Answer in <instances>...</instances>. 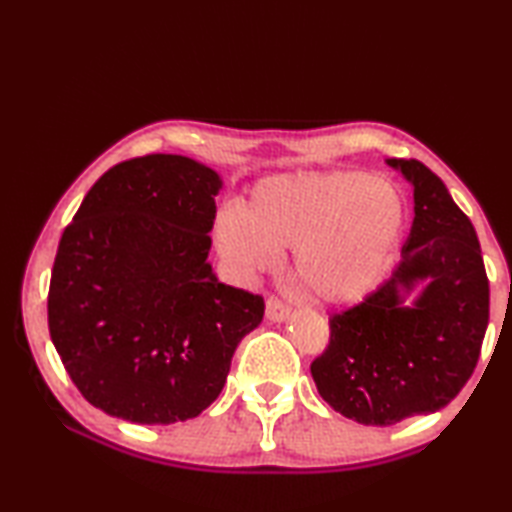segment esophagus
Returning <instances> with one entry per match:
<instances>
[{
	"instance_id": "obj_1",
	"label": "esophagus",
	"mask_w": 512,
	"mask_h": 512,
	"mask_svg": "<svg viewBox=\"0 0 512 512\" xmlns=\"http://www.w3.org/2000/svg\"><path fill=\"white\" fill-rule=\"evenodd\" d=\"M291 314V309L284 305L282 300L277 298H268L266 300V318L271 320V323H282V320H287Z\"/></svg>"
}]
</instances>
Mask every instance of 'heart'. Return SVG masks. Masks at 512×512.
I'll list each match as a JSON object with an SVG mask.
<instances>
[{
  "label": "heart",
  "instance_id": "1",
  "mask_svg": "<svg viewBox=\"0 0 512 512\" xmlns=\"http://www.w3.org/2000/svg\"><path fill=\"white\" fill-rule=\"evenodd\" d=\"M406 225L391 180L361 173H287L259 180L216 216L212 237L239 277H253L291 248L293 277L325 305H352L377 287Z\"/></svg>",
  "mask_w": 512,
  "mask_h": 512
}]
</instances>
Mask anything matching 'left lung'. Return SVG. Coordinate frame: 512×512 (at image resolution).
<instances>
[{
  "instance_id": "8db88e82",
  "label": "left lung",
  "mask_w": 512,
  "mask_h": 512,
  "mask_svg": "<svg viewBox=\"0 0 512 512\" xmlns=\"http://www.w3.org/2000/svg\"><path fill=\"white\" fill-rule=\"evenodd\" d=\"M413 187L415 216L393 275L361 305L329 318V345L311 377L334 411L388 427L436 413L472 377L490 316L474 225L436 173L388 158ZM418 283L423 289L405 305Z\"/></svg>"
}]
</instances>
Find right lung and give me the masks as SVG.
<instances>
[{"label": "right lung", "instance_id": "1", "mask_svg": "<svg viewBox=\"0 0 512 512\" xmlns=\"http://www.w3.org/2000/svg\"><path fill=\"white\" fill-rule=\"evenodd\" d=\"M223 180L185 155L108 169L60 237L49 334L92 406L140 424L196 418L223 391L264 298L207 262Z\"/></svg>", "mask_w": 512, "mask_h": 512}]
</instances>
